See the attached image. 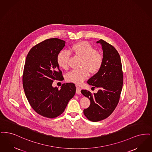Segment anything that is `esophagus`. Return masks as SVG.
Returning <instances> with one entry per match:
<instances>
[{"instance_id": "esophagus-1", "label": "esophagus", "mask_w": 152, "mask_h": 152, "mask_svg": "<svg viewBox=\"0 0 152 152\" xmlns=\"http://www.w3.org/2000/svg\"><path fill=\"white\" fill-rule=\"evenodd\" d=\"M76 93L78 95H80L81 94V88L79 87H77L76 88Z\"/></svg>"}]
</instances>
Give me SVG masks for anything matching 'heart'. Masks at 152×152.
Wrapping results in <instances>:
<instances>
[{"instance_id": "heart-1", "label": "heart", "mask_w": 152, "mask_h": 152, "mask_svg": "<svg viewBox=\"0 0 152 152\" xmlns=\"http://www.w3.org/2000/svg\"><path fill=\"white\" fill-rule=\"evenodd\" d=\"M69 52L82 58L81 67L78 70H73L66 75L68 82L79 85L89 76L91 73H97L103 64V56L100 53L86 41H82L73 44L69 48ZM69 54L66 51L60 52L57 57V64L60 67L66 69L68 67Z\"/></svg>"}]
</instances>
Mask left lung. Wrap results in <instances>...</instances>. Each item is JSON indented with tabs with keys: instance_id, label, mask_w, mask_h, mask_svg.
I'll use <instances>...</instances> for the list:
<instances>
[{
	"instance_id": "obj_1",
	"label": "left lung",
	"mask_w": 152,
	"mask_h": 152,
	"mask_svg": "<svg viewBox=\"0 0 152 152\" xmlns=\"http://www.w3.org/2000/svg\"><path fill=\"white\" fill-rule=\"evenodd\" d=\"M102 45L103 64L99 71L88 80L87 83L99 88L96 93L82 90L81 93L90 100L88 108L83 110L86 118L94 122L108 118L119 103L123 84L120 57L116 49L104 40L96 42Z\"/></svg>"
}]
</instances>
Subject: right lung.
Wrapping results in <instances>:
<instances>
[{"mask_svg": "<svg viewBox=\"0 0 152 152\" xmlns=\"http://www.w3.org/2000/svg\"><path fill=\"white\" fill-rule=\"evenodd\" d=\"M65 46L64 40L47 39L33 46L26 59L23 75L26 96L33 110L48 118L62 113L76 91L72 83H64L60 90L52 86L54 80L64 79L57 57Z\"/></svg>", "mask_w": 152, "mask_h": 152, "instance_id": "1", "label": "right lung"}]
</instances>
